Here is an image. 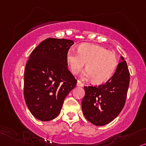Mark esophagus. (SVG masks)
I'll return each mask as SVG.
<instances>
[{
    "label": "esophagus",
    "mask_w": 146,
    "mask_h": 146,
    "mask_svg": "<svg viewBox=\"0 0 146 146\" xmlns=\"http://www.w3.org/2000/svg\"><path fill=\"white\" fill-rule=\"evenodd\" d=\"M84 84H83L82 82H80V81H79V80L77 81V86H78V87H84Z\"/></svg>",
    "instance_id": "1"
}]
</instances>
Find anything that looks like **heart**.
<instances>
[{
    "label": "heart",
    "mask_w": 146,
    "mask_h": 146,
    "mask_svg": "<svg viewBox=\"0 0 146 146\" xmlns=\"http://www.w3.org/2000/svg\"><path fill=\"white\" fill-rule=\"evenodd\" d=\"M67 65L73 75L78 74L86 64L87 71L83 77L92 79L95 84L108 81L117 69V57L106 48L98 44L83 43L77 46V52L70 48L66 56Z\"/></svg>",
    "instance_id": "1"
}]
</instances>
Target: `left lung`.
I'll return each instance as SVG.
<instances>
[{
	"instance_id": "left-lung-1",
	"label": "left lung",
	"mask_w": 146,
	"mask_h": 146,
	"mask_svg": "<svg viewBox=\"0 0 146 146\" xmlns=\"http://www.w3.org/2000/svg\"><path fill=\"white\" fill-rule=\"evenodd\" d=\"M121 59L122 61L108 82L98 86L84 87L83 113L88 121L96 126H104L111 122L124 107L130 75L122 56Z\"/></svg>"
}]
</instances>
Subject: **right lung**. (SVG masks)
Returning <instances> with one entry per match:
<instances>
[{
  "label": "right lung",
  "mask_w": 146,
  "mask_h": 146,
  "mask_svg": "<svg viewBox=\"0 0 146 146\" xmlns=\"http://www.w3.org/2000/svg\"><path fill=\"white\" fill-rule=\"evenodd\" d=\"M73 40L47 38L29 56L24 75V98L29 111L42 121L54 119L77 80L67 69Z\"/></svg>",
  "instance_id": "1"
}]
</instances>
